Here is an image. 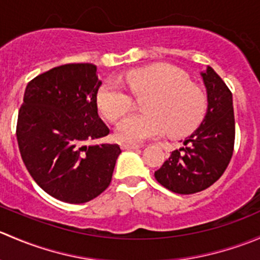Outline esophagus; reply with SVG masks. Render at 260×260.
Segmentation results:
<instances>
[{
    "mask_svg": "<svg viewBox=\"0 0 260 260\" xmlns=\"http://www.w3.org/2000/svg\"><path fill=\"white\" fill-rule=\"evenodd\" d=\"M140 147H141L140 145H128V143H124V145H122L123 149H138Z\"/></svg>",
    "mask_w": 260,
    "mask_h": 260,
    "instance_id": "34e87169",
    "label": "esophagus"
}]
</instances>
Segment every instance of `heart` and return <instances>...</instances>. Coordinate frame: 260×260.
<instances>
[{"mask_svg":"<svg viewBox=\"0 0 260 260\" xmlns=\"http://www.w3.org/2000/svg\"><path fill=\"white\" fill-rule=\"evenodd\" d=\"M125 80L135 95L147 96L143 113L128 115L117 125V137L123 142H142L167 131L172 137H182L205 117V91L174 65L156 62L132 69L125 73ZM96 103L104 117L115 122L131 109L132 96L119 81L109 79L99 89Z\"/></svg>","mask_w":260,"mask_h":260,"instance_id":"obj_1","label":"heart"}]
</instances>
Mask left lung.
Returning <instances> with one entry per match:
<instances>
[{
  "label": "left lung",
  "mask_w": 260,
  "mask_h": 260,
  "mask_svg": "<svg viewBox=\"0 0 260 260\" xmlns=\"http://www.w3.org/2000/svg\"><path fill=\"white\" fill-rule=\"evenodd\" d=\"M208 91V112L200 127L175 149L154 177L164 187L181 195L210 187L226 170L235 140L233 94L210 67L201 73Z\"/></svg>",
  "instance_id": "left-lung-1"
}]
</instances>
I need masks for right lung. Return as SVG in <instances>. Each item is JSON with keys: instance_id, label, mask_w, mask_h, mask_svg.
I'll use <instances>...</instances> for the list:
<instances>
[{"instance_id": "add662e5", "label": "right lung", "mask_w": 260, "mask_h": 260, "mask_svg": "<svg viewBox=\"0 0 260 260\" xmlns=\"http://www.w3.org/2000/svg\"><path fill=\"white\" fill-rule=\"evenodd\" d=\"M102 85L93 64H67L27 84L18 111V148L31 177L50 196L83 204L109 186L118 145H85L108 136L98 115Z\"/></svg>"}]
</instances>
